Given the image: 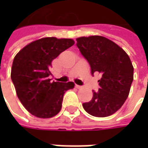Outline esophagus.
I'll return each instance as SVG.
<instances>
[{
  "label": "esophagus",
  "mask_w": 148,
  "mask_h": 148,
  "mask_svg": "<svg viewBox=\"0 0 148 148\" xmlns=\"http://www.w3.org/2000/svg\"><path fill=\"white\" fill-rule=\"evenodd\" d=\"M76 87H77V89H81V88H82V86H78V85H76Z\"/></svg>",
  "instance_id": "esophagus-1"
}]
</instances>
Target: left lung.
Wrapping results in <instances>:
<instances>
[{
	"label": "left lung",
	"instance_id": "1",
	"mask_svg": "<svg viewBox=\"0 0 148 148\" xmlns=\"http://www.w3.org/2000/svg\"><path fill=\"white\" fill-rule=\"evenodd\" d=\"M77 46L90 66L91 74L99 72L100 88L93 90L90 101L83 103L84 110L95 117L114 114L128 98L134 80V66L128 55L119 45L102 36L77 38Z\"/></svg>",
	"mask_w": 148,
	"mask_h": 148
}]
</instances>
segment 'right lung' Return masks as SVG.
<instances>
[{
  "label": "right lung",
  "instance_id": "obj_1",
  "mask_svg": "<svg viewBox=\"0 0 148 148\" xmlns=\"http://www.w3.org/2000/svg\"><path fill=\"white\" fill-rule=\"evenodd\" d=\"M74 44L71 38H43L26 45L15 55L11 80L18 98L33 115L48 119L58 114L63 95L74 83L51 82L52 62Z\"/></svg>",
  "mask_w": 148,
  "mask_h": 148
}]
</instances>
